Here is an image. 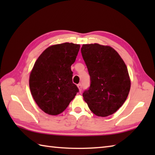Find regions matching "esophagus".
<instances>
[{"label": "esophagus", "instance_id": "obj_1", "mask_svg": "<svg viewBox=\"0 0 155 155\" xmlns=\"http://www.w3.org/2000/svg\"><path fill=\"white\" fill-rule=\"evenodd\" d=\"M77 87H78V89H79V91L81 92V91H82V84H78L77 85Z\"/></svg>", "mask_w": 155, "mask_h": 155}]
</instances>
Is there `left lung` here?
I'll return each mask as SVG.
<instances>
[{"label":"left lung","instance_id":"left-lung-1","mask_svg":"<svg viewBox=\"0 0 155 155\" xmlns=\"http://www.w3.org/2000/svg\"><path fill=\"white\" fill-rule=\"evenodd\" d=\"M81 53L91 78V86L83 94L84 101L97 116L113 114L124 104L130 91L126 64L109 46L83 45Z\"/></svg>","mask_w":155,"mask_h":155}]
</instances>
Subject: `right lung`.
Returning <instances> with one entry per match:
<instances>
[{
  "label": "right lung",
  "mask_w": 155,
  "mask_h": 155,
  "mask_svg": "<svg viewBox=\"0 0 155 155\" xmlns=\"http://www.w3.org/2000/svg\"><path fill=\"white\" fill-rule=\"evenodd\" d=\"M79 49V45L69 42L52 45L35 62L29 87L36 103L45 113H62L79 91L72 83L71 68Z\"/></svg>",
  "instance_id": "add662e5"
}]
</instances>
